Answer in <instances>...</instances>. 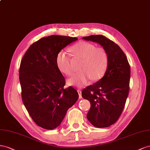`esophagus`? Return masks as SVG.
<instances>
[{
	"mask_svg": "<svg viewBox=\"0 0 150 150\" xmlns=\"http://www.w3.org/2000/svg\"><path fill=\"white\" fill-rule=\"evenodd\" d=\"M77 91H78L79 95V98H80V99H81V98H82V91H81L80 89H78Z\"/></svg>",
	"mask_w": 150,
	"mask_h": 150,
	"instance_id": "1",
	"label": "esophagus"
}]
</instances>
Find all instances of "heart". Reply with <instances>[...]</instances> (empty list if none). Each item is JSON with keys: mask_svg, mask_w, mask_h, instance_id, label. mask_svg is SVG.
I'll return each instance as SVG.
<instances>
[{"mask_svg": "<svg viewBox=\"0 0 150 150\" xmlns=\"http://www.w3.org/2000/svg\"><path fill=\"white\" fill-rule=\"evenodd\" d=\"M73 56L82 59L80 71L68 80V83L81 87L88 84L91 79L96 80L104 75L108 65V51L103 47H96L87 41H80L71 47ZM57 64L59 70L70 76L73 73L71 59L67 51H59L57 56Z\"/></svg>", "mask_w": 150, "mask_h": 150, "instance_id": "b5f03b06", "label": "heart"}]
</instances>
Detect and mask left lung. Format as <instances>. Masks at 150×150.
<instances>
[{
    "instance_id": "obj_1",
    "label": "left lung",
    "mask_w": 150,
    "mask_h": 150,
    "mask_svg": "<svg viewBox=\"0 0 150 150\" xmlns=\"http://www.w3.org/2000/svg\"><path fill=\"white\" fill-rule=\"evenodd\" d=\"M83 39L96 42L108 51V66L104 76L84 88L82 96L91 103L88 120L97 127H109L118 120L125 108L129 91V63L120 47L105 36L91 35Z\"/></svg>"
}]
</instances>
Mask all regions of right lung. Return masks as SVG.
I'll list each match as a JSON object with an SVG mask.
<instances>
[{"instance_id":"add662e5","label":"right lung","mask_w":150,"mask_h":150,"mask_svg":"<svg viewBox=\"0 0 150 150\" xmlns=\"http://www.w3.org/2000/svg\"><path fill=\"white\" fill-rule=\"evenodd\" d=\"M77 38L51 35L33 43L25 53L19 67L23 102L36 125L45 129L58 127L68 109L79 99L57 64L59 51Z\"/></svg>"}]
</instances>
